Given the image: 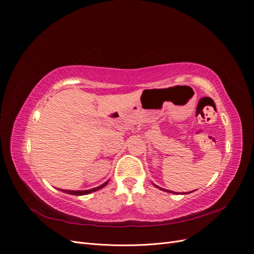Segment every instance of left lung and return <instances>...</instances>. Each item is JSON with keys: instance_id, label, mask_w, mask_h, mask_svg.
<instances>
[{"instance_id": "1", "label": "left lung", "mask_w": 254, "mask_h": 254, "mask_svg": "<svg viewBox=\"0 0 254 254\" xmlns=\"http://www.w3.org/2000/svg\"><path fill=\"white\" fill-rule=\"evenodd\" d=\"M157 187V186H156ZM158 188V187H157ZM161 190H164V189H161ZM166 191H170V190H166ZM170 193H173V191H170ZM176 194V193H175ZM183 194H187V193H183Z\"/></svg>"}]
</instances>
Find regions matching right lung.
Instances as JSON below:
<instances>
[{"label": "right lung", "instance_id": "right-lung-1", "mask_svg": "<svg viewBox=\"0 0 254 254\" xmlns=\"http://www.w3.org/2000/svg\"><path fill=\"white\" fill-rule=\"evenodd\" d=\"M107 183H108V181L105 182L104 184H102V186H99V187H97V188H94V189H92V190H61V191H64V193H66V194H71V195L80 196V195H86V194H90V193H92V191H95V190H101L102 188H104V187L106 186Z\"/></svg>", "mask_w": 254, "mask_h": 254}]
</instances>
